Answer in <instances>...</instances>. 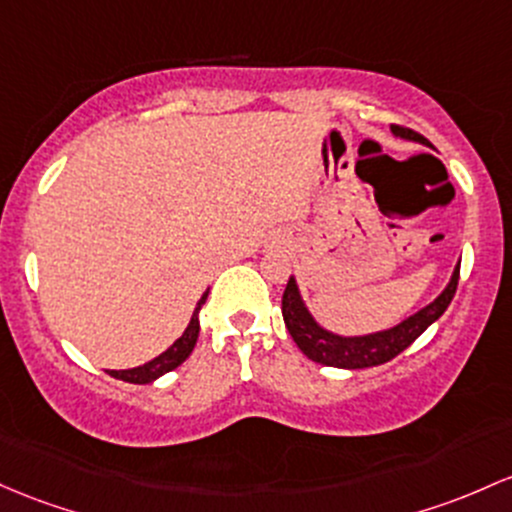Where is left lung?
Wrapping results in <instances>:
<instances>
[{
	"instance_id": "1",
	"label": "left lung",
	"mask_w": 512,
	"mask_h": 512,
	"mask_svg": "<svg viewBox=\"0 0 512 512\" xmlns=\"http://www.w3.org/2000/svg\"><path fill=\"white\" fill-rule=\"evenodd\" d=\"M391 133L396 138L411 140V143H420L425 148H432L430 140L423 138L420 133L411 131V128L391 126ZM459 282V262L454 267L452 277L445 289L432 299L428 306L418 308L408 318H403L401 323L391 325L386 330H376V333L367 335H340L333 330L323 328L313 313L308 311L306 301H303L296 277H289L284 296H282V316L286 323V330L294 338L299 350L313 362L325 364V367H338V369H367L376 367V364H384L401 355L415 338L425 333L442 313L447 311V306L452 303L454 291H457Z\"/></svg>"
}]
</instances>
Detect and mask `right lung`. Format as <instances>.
Wrapping results in <instances>:
<instances>
[{
    "label": "right lung",
    "mask_w": 512,
    "mask_h": 512,
    "mask_svg": "<svg viewBox=\"0 0 512 512\" xmlns=\"http://www.w3.org/2000/svg\"><path fill=\"white\" fill-rule=\"evenodd\" d=\"M206 296H209V289H206L204 294H201V299L196 301L192 320H189V325H187V328H184V333L179 335V338L174 340L165 352H160V355L150 359V362L140 364V367H133V369H106V374H111V376H114V379L128 381V384H153V381L160 379L162 374H167V372H172V369H177L179 364L184 362V359L192 355L196 340H199V311H201V306H204V303H206Z\"/></svg>",
    "instance_id": "add662e5"
}]
</instances>
